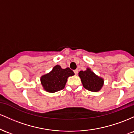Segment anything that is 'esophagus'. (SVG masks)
Instances as JSON below:
<instances>
[{"mask_svg": "<svg viewBox=\"0 0 134 134\" xmlns=\"http://www.w3.org/2000/svg\"><path fill=\"white\" fill-rule=\"evenodd\" d=\"M74 72L75 74H77V73H78V70H77V69H76V70H74Z\"/></svg>", "mask_w": 134, "mask_h": 134, "instance_id": "esophagus-1", "label": "esophagus"}]
</instances>
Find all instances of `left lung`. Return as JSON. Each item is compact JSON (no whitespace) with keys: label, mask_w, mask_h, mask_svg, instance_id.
Wrapping results in <instances>:
<instances>
[{"label":"left lung","mask_w":134,"mask_h":134,"mask_svg":"<svg viewBox=\"0 0 134 134\" xmlns=\"http://www.w3.org/2000/svg\"><path fill=\"white\" fill-rule=\"evenodd\" d=\"M81 78L83 86L92 92H98L101 90L104 84V79L97 76L91 69L87 67L86 70H81L78 74Z\"/></svg>","instance_id":"8db88e82"}]
</instances>
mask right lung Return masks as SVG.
<instances>
[{
	"label": "right lung",
	"mask_w": 134,
	"mask_h": 134,
	"mask_svg": "<svg viewBox=\"0 0 134 134\" xmlns=\"http://www.w3.org/2000/svg\"><path fill=\"white\" fill-rule=\"evenodd\" d=\"M74 75V72L69 67L62 69L59 65H57L49 73L41 77V84L45 91L53 93L63 90L69 77Z\"/></svg>",
	"instance_id": "1"
}]
</instances>
